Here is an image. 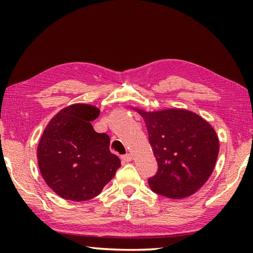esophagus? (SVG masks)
I'll return each instance as SVG.
<instances>
[{
	"label": "esophagus",
	"instance_id": "esophagus-1",
	"mask_svg": "<svg viewBox=\"0 0 253 253\" xmlns=\"http://www.w3.org/2000/svg\"><path fill=\"white\" fill-rule=\"evenodd\" d=\"M122 160H123V162L128 163V162H130L132 160V157H131L130 154H125V155L122 156Z\"/></svg>",
	"mask_w": 253,
	"mask_h": 253
}]
</instances>
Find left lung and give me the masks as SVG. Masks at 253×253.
Listing matches in <instances>:
<instances>
[{"label":"left lung","mask_w":253,"mask_h":253,"mask_svg":"<svg viewBox=\"0 0 253 253\" xmlns=\"http://www.w3.org/2000/svg\"><path fill=\"white\" fill-rule=\"evenodd\" d=\"M135 110L146 124L158 164L157 173L148 178L151 190L174 200L194 194L211 176L219 155L214 128L186 109Z\"/></svg>","instance_id":"obj_1"}]
</instances>
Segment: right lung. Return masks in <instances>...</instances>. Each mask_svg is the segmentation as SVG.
<instances>
[{
  "label": "right lung",
  "instance_id": "add662e5",
  "mask_svg": "<svg viewBox=\"0 0 253 253\" xmlns=\"http://www.w3.org/2000/svg\"><path fill=\"white\" fill-rule=\"evenodd\" d=\"M99 113L91 105H70L51 119L41 136L37 153L41 175L62 199L95 198L121 168V160L110 153L109 136L90 124Z\"/></svg>",
  "mask_w": 253,
  "mask_h": 253
}]
</instances>
